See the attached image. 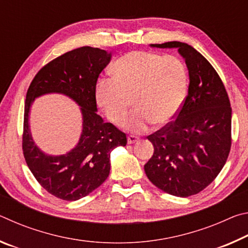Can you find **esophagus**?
Returning a JSON list of instances; mask_svg holds the SVG:
<instances>
[{
  "mask_svg": "<svg viewBox=\"0 0 248 248\" xmlns=\"http://www.w3.org/2000/svg\"><path fill=\"white\" fill-rule=\"evenodd\" d=\"M138 139H139V137L134 136V134H130V136L128 137V143L132 144V143H134V142H137Z\"/></svg>",
  "mask_w": 248,
  "mask_h": 248,
  "instance_id": "34e87169",
  "label": "esophagus"
}]
</instances>
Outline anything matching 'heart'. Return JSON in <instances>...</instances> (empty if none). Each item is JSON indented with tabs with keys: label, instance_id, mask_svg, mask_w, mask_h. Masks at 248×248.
Wrapping results in <instances>:
<instances>
[{
	"label": "heart",
	"instance_id": "obj_1",
	"mask_svg": "<svg viewBox=\"0 0 248 248\" xmlns=\"http://www.w3.org/2000/svg\"><path fill=\"white\" fill-rule=\"evenodd\" d=\"M112 73L99 78L95 90L96 100L112 123H123L131 98L137 109L124 125L133 132L153 123L165 124L177 115L188 83L186 65L178 57L132 51L116 61Z\"/></svg>",
	"mask_w": 248,
	"mask_h": 248
}]
</instances>
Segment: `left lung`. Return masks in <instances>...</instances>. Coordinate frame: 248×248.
Instances as JSON below:
<instances>
[{"label": "left lung", "mask_w": 248, "mask_h": 248, "mask_svg": "<svg viewBox=\"0 0 248 248\" xmlns=\"http://www.w3.org/2000/svg\"><path fill=\"white\" fill-rule=\"evenodd\" d=\"M151 46L177 48L190 82L175 119L148 136L154 153L144 170L166 194L189 197L208 187L223 169L232 144V108L219 74L195 48L179 41Z\"/></svg>", "instance_id": "8db88e82"}]
</instances>
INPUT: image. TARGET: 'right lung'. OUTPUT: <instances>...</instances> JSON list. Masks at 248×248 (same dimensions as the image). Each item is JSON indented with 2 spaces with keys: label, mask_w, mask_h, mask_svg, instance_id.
Masks as SVG:
<instances>
[{
  "label": "right lung",
  "mask_w": 248,
  "mask_h": 248,
  "mask_svg": "<svg viewBox=\"0 0 248 248\" xmlns=\"http://www.w3.org/2000/svg\"><path fill=\"white\" fill-rule=\"evenodd\" d=\"M111 54L99 48L81 47L53 59L28 87L24 110L23 153L40 186L59 199L75 201L91 194L107 179L110 152L127 144L125 133L96 114V83ZM61 93L82 108L83 131L78 145L60 157H50L33 143L28 124L29 108L40 94Z\"/></svg>",
  "instance_id": "obj_1"
}]
</instances>
